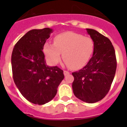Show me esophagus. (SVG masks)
<instances>
[{"mask_svg": "<svg viewBox=\"0 0 127 127\" xmlns=\"http://www.w3.org/2000/svg\"><path fill=\"white\" fill-rule=\"evenodd\" d=\"M69 74V72L66 71V70H64V75L66 76Z\"/></svg>", "mask_w": 127, "mask_h": 127, "instance_id": "34e87169", "label": "esophagus"}]
</instances>
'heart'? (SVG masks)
I'll list each match as a JSON object with an SVG mask.
<instances>
[{
  "label": "heart",
  "mask_w": 127,
  "mask_h": 127,
  "mask_svg": "<svg viewBox=\"0 0 127 127\" xmlns=\"http://www.w3.org/2000/svg\"><path fill=\"white\" fill-rule=\"evenodd\" d=\"M94 49V43L91 37L72 32L57 35L54 44L47 42L43 46L44 53L51 65H57L61 61L63 54L66 64L74 70L86 66Z\"/></svg>",
  "instance_id": "1"
}]
</instances>
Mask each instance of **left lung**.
I'll list each match as a JSON object with an SVG mask.
<instances>
[{
	"label": "left lung",
	"instance_id": "obj_1",
	"mask_svg": "<svg viewBox=\"0 0 127 127\" xmlns=\"http://www.w3.org/2000/svg\"><path fill=\"white\" fill-rule=\"evenodd\" d=\"M94 43L93 56L79 71L72 72L74 95L88 103L102 99L110 89L117 68L115 52L107 37L92 29H86Z\"/></svg>",
	"mask_w": 127,
	"mask_h": 127
}]
</instances>
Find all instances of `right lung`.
Returning <instances> with one entry per match:
<instances>
[{
    "label": "right lung",
    "mask_w": 127,
    "mask_h": 127,
    "mask_svg": "<svg viewBox=\"0 0 127 127\" xmlns=\"http://www.w3.org/2000/svg\"><path fill=\"white\" fill-rule=\"evenodd\" d=\"M53 30H32L15 45L11 64L13 79L20 92L34 104L43 105L55 97L64 79L63 70L47 65L43 49Z\"/></svg>",
    "instance_id": "add662e5"
}]
</instances>
